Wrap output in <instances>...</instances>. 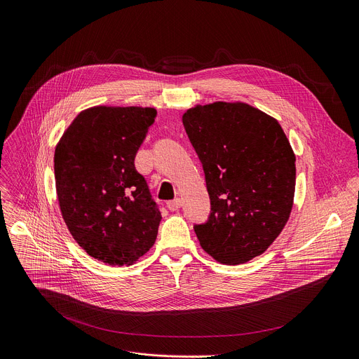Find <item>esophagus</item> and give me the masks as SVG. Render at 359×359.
<instances>
[{"label": "esophagus", "instance_id": "esophagus-1", "mask_svg": "<svg viewBox=\"0 0 359 359\" xmlns=\"http://www.w3.org/2000/svg\"><path fill=\"white\" fill-rule=\"evenodd\" d=\"M180 206H182V201H180V199H175V201H172V202H169V203H168V209H169V210H172V212L179 210V209H180Z\"/></svg>", "mask_w": 359, "mask_h": 359}]
</instances>
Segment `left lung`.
<instances>
[{
  "mask_svg": "<svg viewBox=\"0 0 359 359\" xmlns=\"http://www.w3.org/2000/svg\"><path fill=\"white\" fill-rule=\"evenodd\" d=\"M182 120L212 206L194 232L216 262L246 264L273 243L289 219L295 153L276 118L242 102L198 104Z\"/></svg>",
  "mask_w": 359,
  "mask_h": 359,
  "instance_id": "left-lung-1",
  "label": "left lung"
}]
</instances>
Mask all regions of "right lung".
Here are the masks:
<instances>
[{"mask_svg":"<svg viewBox=\"0 0 359 359\" xmlns=\"http://www.w3.org/2000/svg\"><path fill=\"white\" fill-rule=\"evenodd\" d=\"M154 117L153 107H90L55 146L61 216L74 241L103 264L133 265L157 238L161 215L135 168Z\"/></svg>","mask_w":359,"mask_h":359,"instance_id":"obj_1","label":"right lung"}]
</instances>
